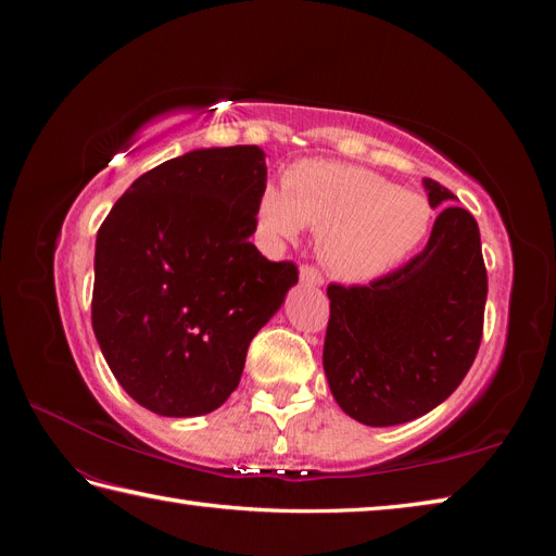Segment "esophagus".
I'll return each mask as SVG.
<instances>
[{"label":"esophagus","mask_w":556,"mask_h":556,"mask_svg":"<svg viewBox=\"0 0 556 556\" xmlns=\"http://www.w3.org/2000/svg\"><path fill=\"white\" fill-rule=\"evenodd\" d=\"M299 280L304 282V285H323L325 282L323 274H319L315 266H308V264H304V266L299 268Z\"/></svg>","instance_id":"34e87169"}]
</instances>
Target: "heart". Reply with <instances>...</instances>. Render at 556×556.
Segmentation results:
<instances>
[{
	"label": "heart",
	"mask_w": 556,
	"mask_h": 556,
	"mask_svg": "<svg viewBox=\"0 0 556 556\" xmlns=\"http://www.w3.org/2000/svg\"><path fill=\"white\" fill-rule=\"evenodd\" d=\"M317 229V250L333 276L362 282L392 271L427 239L431 206L359 166L304 160L268 182L255 227L266 241H292Z\"/></svg>",
	"instance_id": "heart-1"
}]
</instances>
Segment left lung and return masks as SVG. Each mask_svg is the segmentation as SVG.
Wrapping results in <instances>:
<instances>
[{
  "mask_svg": "<svg viewBox=\"0 0 556 556\" xmlns=\"http://www.w3.org/2000/svg\"><path fill=\"white\" fill-rule=\"evenodd\" d=\"M441 208L427 248L371 285H329L323 364L336 403L368 427H394L433 410L473 364L486 301L476 217L425 178Z\"/></svg>",
  "mask_w": 556,
  "mask_h": 556,
  "instance_id": "1",
  "label": "left lung"
}]
</instances>
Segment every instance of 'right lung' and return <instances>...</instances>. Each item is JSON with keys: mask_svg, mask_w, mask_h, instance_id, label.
<instances>
[{"mask_svg": "<svg viewBox=\"0 0 556 556\" xmlns=\"http://www.w3.org/2000/svg\"><path fill=\"white\" fill-rule=\"evenodd\" d=\"M264 188L262 148H199L134 180L99 227L92 329L143 408H220L250 341L296 285L292 262H268L248 241Z\"/></svg>", "mask_w": 556, "mask_h": 556, "instance_id": "add662e5", "label": "right lung"}]
</instances>
